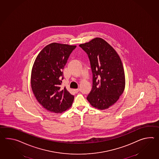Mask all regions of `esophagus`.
Listing matches in <instances>:
<instances>
[{
    "mask_svg": "<svg viewBox=\"0 0 159 159\" xmlns=\"http://www.w3.org/2000/svg\"><path fill=\"white\" fill-rule=\"evenodd\" d=\"M74 91L75 93H78L79 91H80V89H79V88H78V89H74Z\"/></svg>",
    "mask_w": 159,
    "mask_h": 159,
    "instance_id": "esophagus-1",
    "label": "esophagus"
}]
</instances>
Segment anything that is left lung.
Wrapping results in <instances>:
<instances>
[{
  "label": "left lung",
  "instance_id": "left-lung-1",
  "mask_svg": "<svg viewBox=\"0 0 159 159\" xmlns=\"http://www.w3.org/2000/svg\"><path fill=\"white\" fill-rule=\"evenodd\" d=\"M79 46L88 54L93 75L92 89L87 99L97 109H108L118 100L125 88V74L120 57L102 38H95Z\"/></svg>",
  "mask_w": 159,
  "mask_h": 159
}]
</instances>
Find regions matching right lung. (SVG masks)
<instances>
[{
    "mask_svg": "<svg viewBox=\"0 0 159 159\" xmlns=\"http://www.w3.org/2000/svg\"><path fill=\"white\" fill-rule=\"evenodd\" d=\"M76 46L52 43L39 52L32 67L31 85L40 105L49 112L60 113L71 107L74 96L60 87L62 70Z\"/></svg>",
    "mask_w": 159,
    "mask_h": 159,
    "instance_id": "add662e5",
    "label": "right lung"
}]
</instances>
